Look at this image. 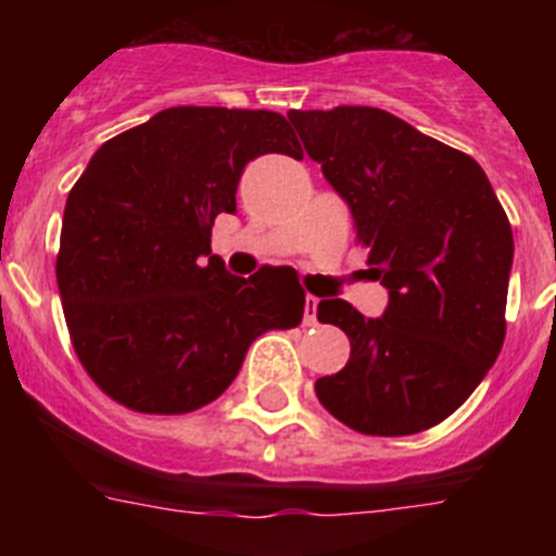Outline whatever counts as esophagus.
<instances>
[{"instance_id":"1","label":"esophagus","mask_w":556,"mask_h":556,"mask_svg":"<svg viewBox=\"0 0 556 556\" xmlns=\"http://www.w3.org/2000/svg\"><path fill=\"white\" fill-rule=\"evenodd\" d=\"M303 323H306V326H314V323H317V298H314V294H308L306 298V306H303Z\"/></svg>"}]
</instances>
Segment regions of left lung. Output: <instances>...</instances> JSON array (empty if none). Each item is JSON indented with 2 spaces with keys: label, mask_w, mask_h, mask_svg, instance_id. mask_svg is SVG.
Returning a JSON list of instances; mask_svg holds the SVG:
<instances>
[{
  "label": "left lung",
  "mask_w": 556,
  "mask_h": 556,
  "mask_svg": "<svg viewBox=\"0 0 556 556\" xmlns=\"http://www.w3.org/2000/svg\"><path fill=\"white\" fill-rule=\"evenodd\" d=\"M308 159L351 205L356 242L390 289L384 317L320 301L351 358L314 392L358 434L406 437L443 424L498 358L507 333L513 228L470 155L381 108L289 111Z\"/></svg>",
  "instance_id": "left-lung-1"
}]
</instances>
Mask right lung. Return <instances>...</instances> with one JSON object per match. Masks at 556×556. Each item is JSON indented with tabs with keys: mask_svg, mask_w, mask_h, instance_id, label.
<instances>
[{
	"mask_svg": "<svg viewBox=\"0 0 556 556\" xmlns=\"http://www.w3.org/2000/svg\"><path fill=\"white\" fill-rule=\"evenodd\" d=\"M301 159L281 113L180 105L113 136L68 191L55 275L80 365L116 404L186 415L217 401L255 337L303 320L289 267L236 278L211 255L248 161Z\"/></svg>",
	"mask_w": 556,
	"mask_h": 556,
	"instance_id": "right-lung-1",
	"label": "right lung"
}]
</instances>
